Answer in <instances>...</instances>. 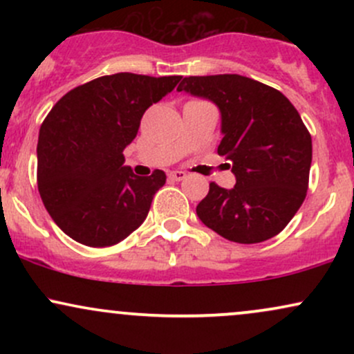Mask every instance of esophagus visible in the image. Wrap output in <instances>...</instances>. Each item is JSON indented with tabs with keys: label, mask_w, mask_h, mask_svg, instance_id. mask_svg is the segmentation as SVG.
<instances>
[{
	"label": "esophagus",
	"mask_w": 354,
	"mask_h": 354,
	"mask_svg": "<svg viewBox=\"0 0 354 354\" xmlns=\"http://www.w3.org/2000/svg\"><path fill=\"white\" fill-rule=\"evenodd\" d=\"M169 178H171V180H174V181H181V180H185V178H186V173L180 171V169H176V171L169 173Z\"/></svg>",
	"instance_id": "1"
}]
</instances>
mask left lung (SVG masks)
<instances>
[{
	"label": "left lung",
	"instance_id": "left-lung-1",
	"mask_svg": "<svg viewBox=\"0 0 354 354\" xmlns=\"http://www.w3.org/2000/svg\"><path fill=\"white\" fill-rule=\"evenodd\" d=\"M178 91L213 101L221 113L219 156L230 161L234 188L209 183L198 218L219 236L253 245L281 233L306 198L311 135L278 89L241 75L189 76Z\"/></svg>",
	"mask_w": 354,
	"mask_h": 354
}]
</instances>
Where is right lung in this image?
<instances>
[{"label": "right lung", "mask_w": 354, "mask_h": 354, "mask_svg": "<svg viewBox=\"0 0 354 354\" xmlns=\"http://www.w3.org/2000/svg\"><path fill=\"white\" fill-rule=\"evenodd\" d=\"M181 76L116 73L76 86L44 118L38 138V189L53 221L93 248L123 241L148 216L166 174L136 176L123 149L145 111Z\"/></svg>", "instance_id": "add662e5"}]
</instances>
